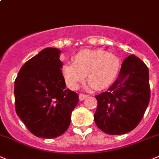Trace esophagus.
I'll list each match as a JSON object with an SVG mask.
<instances>
[{"label":"esophagus","mask_w":159,"mask_h":159,"mask_svg":"<svg viewBox=\"0 0 159 159\" xmlns=\"http://www.w3.org/2000/svg\"><path fill=\"white\" fill-rule=\"evenodd\" d=\"M88 97V95L86 94H80L79 95V100H84V99H86Z\"/></svg>","instance_id":"obj_1"}]
</instances>
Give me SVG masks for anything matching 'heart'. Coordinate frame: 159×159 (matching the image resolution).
<instances>
[{
	"label": "heart",
	"instance_id": "1",
	"mask_svg": "<svg viewBox=\"0 0 159 159\" xmlns=\"http://www.w3.org/2000/svg\"><path fill=\"white\" fill-rule=\"evenodd\" d=\"M120 69L119 59L103 50L85 49L79 52L73 59V63L63 67V75L68 86L78 89L87 77L93 88L101 90L112 84Z\"/></svg>",
	"mask_w": 159,
	"mask_h": 159
}]
</instances>
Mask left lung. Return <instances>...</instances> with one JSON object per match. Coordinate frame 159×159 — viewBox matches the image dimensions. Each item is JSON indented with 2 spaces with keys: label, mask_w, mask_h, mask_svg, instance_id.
Listing matches in <instances>:
<instances>
[{
  "label": "left lung",
  "mask_w": 159,
  "mask_h": 159,
  "mask_svg": "<svg viewBox=\"0 0 159 159\" xmlns=\"http://www.w3.org/2000/svg\"><path fill=\"white\" fill-rule=\"evenodd\" d=\"M150 96L148 66L141 59L130 55L122 63L118 78L108 91L96 96V125L110 135L132 131L143 118Z\"/></svg>",
  "instance_id": "left-lung-1"
}]
</instances>
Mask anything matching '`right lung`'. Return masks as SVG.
<instances>
[{
    "instance_id": "right-lung-1",
    "label": "right lung",
    "mask_w": 159,
    "mask_h": 159,
    "mask_svg": "<svg viewBox=\"0 0 159 159\" xmlns=\"http://www.w3.org/2000/svg\"><path fill=\"white\" fill-rule=\"evenodd\" d=\"M60 52L55 48L43 49L25 63L15 81L16 114L38 137L63 134L78 103V93L66 89Z\"/></svg>"
}]
</instances>
